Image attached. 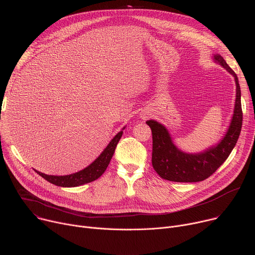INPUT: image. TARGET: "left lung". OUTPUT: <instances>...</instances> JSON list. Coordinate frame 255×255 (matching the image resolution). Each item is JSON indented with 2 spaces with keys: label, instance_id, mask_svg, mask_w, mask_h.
<instances>
[{
  "label": "left lung",
  "instance_id": "8db88e82",
  "mask_svg": "<svg viewBox=\"0 0 255 255\" xmlns=\"http://www.w3.org/2000/svg\"><path fill=\"white\" fill-rule=\"evenodd\" d=\"M214 60L233 74L236 82V102L229 130L218 146L203 153L187 154L173 145L167 129L162 125L155 121H147L146 124L152 130V165L164 180L182 183L204 181L226 161L238 141L243 122L238 77L221 55H214Z\"/></svg>",
  "mask_w": 255,
  "mask_h": 255
}]
</instances>
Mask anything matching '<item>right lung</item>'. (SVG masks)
I'll list each match as a JSON object with an SVG mask.
<instances>
[{
	"label": "right lung",
	"mask_w": 255,
	"mask_h": 255,
	"mask_svg": "<svg viewBox=\"0 0 255 255\" xmlns=\"http://www.w3.org/2000/svg\"><path fill=\"white\" fill-rule=\"evenodd\" d=\"M122 135L123 130L114 136L99 157H98L91 165H89L88 167L81 171L69 175H48L37 170H35V172L40 174L42 178H44L49 183L60 187H77L91 183L97 179H99L103 174V172L106 170L114 154L117 143L120 142Z\"/></svg>",
	"instance_id": "obj_1"
}]
</instances>
